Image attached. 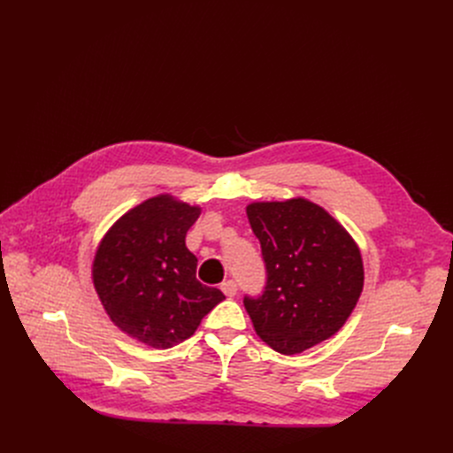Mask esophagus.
<instances>
[{
  "label": "esophagus",
  "instance_id": "34e87169",
  "mask_svg": "<svg viewBox=\"0 0 453 453\" xmlns=\"http://www.w3.org/2000/svg\"><path fill=\"white\" fill-rule=\"evenodd\" d=\"M222 292L226 294V297H234L236 296V282L234 280H226L222 284Z\"/></svg>",
  "mask_w": 453,
  "mask_h": 453
}]
</instances>
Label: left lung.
<instances>
[{
    "label": "left lung",
    "instance_id": "obj_1",
    "mask_svg": "<svg viewBox=\"0 0 453 453\" xmlns=\"http://www.w3.org/2000/svg\"><path fill=\"white\" fill-rule=\"evenodd\" d=\"M248 220L260 242L268 282L244 299L257 336L280 354L330 340L364 290V258L350 233L312 200L251 202Z\"/></svg>",
    "mask_w": 453,
    "mask_h": 453
}]
</instances>
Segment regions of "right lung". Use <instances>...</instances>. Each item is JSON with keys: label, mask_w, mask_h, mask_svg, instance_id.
Here are the masks:
<instances>
[{"label": "right lung", "mask_w": 453, "mask_h": 453, "mask_svg": "<svg viewBox=\"0 0 453 453\" xmlns=\"http://www.w3.org/2000/svg\"><path fill=\"white\" fill-rule=\"evenodd\" d=\"M202 212L173 195L128 209L104 233L91 263L93 288L110 321L152 349L190 338L203 316L226 299L196 279L198 258L185 234Z\"/></svg>", "instance_id": "add662e5"}]
</instances>
